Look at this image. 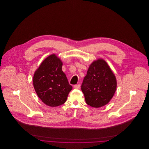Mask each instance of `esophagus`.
I'll use <instances>...</instances> for the list:
<instances>
[{
    "instance_id": "34e87169",
    "label": "esophagus",
    "mask_w": 149,
    "mask_h": 149,
    "mask_svg": "<svg viewBox=\"0 0 149 149\" xmlns=\"http://www.w3.org/2000/svg\"><path fill=\"white\" fill-rule=\"evenodd\" d=\"M74 88H75V89H79V88L80 87V84H77V85H74Z\"/></svg>"
}]
</instances>
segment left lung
<instances>
[{"label":"left lung","instance_id":"1","mask_svg":"<svg viewBox=\"0 0 149 149\" xmlns=\"http://www.w3.org/2000/svg\"><path fill=\"white\" fill-rule=\"evenodd\" d=\"M116 87V79L109 66L104 60L98 59L90 65L81 89L86 104L99 108L109 103Z\"/></svg>","mask_w":149,"mask_h":149}]
</instances>
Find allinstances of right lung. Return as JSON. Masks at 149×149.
Returning a JSON list of instances; mask_svg holds the SVG:
<instances>
[{"label":"right lung","mask_w":149,"mask_h":149,"mask_svg":"<svg viewBox=\"0 0 149 149\" xmlns=\"http://www.w3.org/2000/svg\"><path fill=\"white\" fill-rule=\"evenodd\" d=\"M63 63L53 54L44 60L36 71L33 84L38 97L46 105L57 107L66 102L72 89L62 71Z\"/></svg>","instance_id":"add662e5"}]
</instances>
